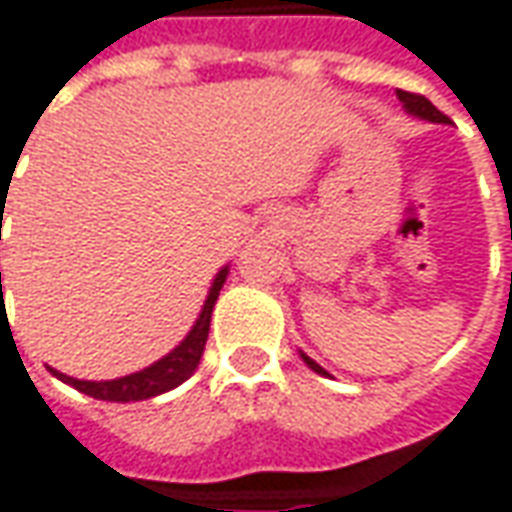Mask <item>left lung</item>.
I'll return each mask as SVG.
<instances>
[{
  "label": "left lung",
  "mask_w": 512,
  "mask_h": 512,
  "mask_svg": "<svg viewBox=\"0 0 512 512\" xmlns=\"http://www.w3.org/2000/svg\"><path fill=\"white\" fill-rule=\"evenodd\" d=\"M397 96L399 101H402V107H405L411 115H416V118H425V121H433V124H448V115L439 113V110H436L425 96H419V93H405V90H397ZM300 357L306 360V365H309L311 371H317V374H323V377H326L328 374L326 368H320V365L311 360V357H306V354H300Z\"/></svg>",
  "instance_id": "obj_1"
}]
</instances>
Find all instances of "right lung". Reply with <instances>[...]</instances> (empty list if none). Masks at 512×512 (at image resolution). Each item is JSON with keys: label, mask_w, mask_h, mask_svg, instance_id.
<instances>
[{"label": "right lung", "mask_w": 512, "mask_h": 512, "mask_svg": "<svg viewBox=\"0 0 512 512\" xmlns=\"http://www.w3.org/2000/svg\"><path fill=\"white\" fill-rule=\"evenodd\" d=\"M226 274H229V266H223L212 289L206 294V303H203L201 314L195 320L192 331L186 334L181 345H175L169 351L167 357H161L158 362H152L150 368L144 371H135L130 377H118V379H104V382H90V379H73L67 374H59L53 371V377H59L67 385H73L76 391L87 394L93 399H104V402H138V399H150L158 397V394H167L172 388H178L184 379H189L195 374L198 362H201L203 345H206V337H209V323H212V309H215V300L221 294L223 283H226ZM2 277V274H0ZM2 289V283H0Z\"/></svg>", "instance_id": "obj_1"}]
</instances>
